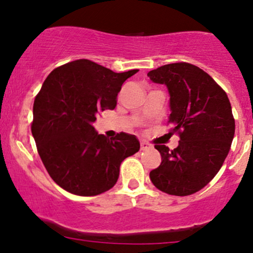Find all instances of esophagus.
<instances>
[{
  "instance_id": "1",
  "label": "esophagus",
  "mask_w": 253,
  "mask_h": 253,
  "mask_svg": "<svg viewBox=\"0 0 253 253\" xmlns=\"http://www.w3.org/2000/svg\"><path fill=\"white\" fill-rule=\"evenodd\" d=\"M150 147H151V146H150L149 144L146 143V141H141V143H140V149L143 150V151H146V150H149Z\"/></svg>"
}]
</instances>
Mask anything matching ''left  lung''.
Listing matches in <instances>:
<instances>
[{"mask_svg": "<svg viewBox=\"0 0 253 253\" xmlns=\"http://www.w3.org/2000/svg\"><path fill=\"white\" fill-rule=\"evenodd\" d=\"M147 76L167 85L169 124L179 134L176 149L156 145L162 163L150 178L170 195H191L214 178L228 155L236 129L231 103L215 81L193 64H168Z\"/></svg>", "mask_w": 253, "mask_h": 253, "instance_id": "1", "label": "left lung"}]
</instances>
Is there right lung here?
I'll return each instance as SVG.
<instances>
[{
	"label": "right lung",
	"mask_w": 253,
	"mask_h": 253,
	"mask_svg": "<svg viewBox=\"0 0 253 253\" xmlns=\"http://www.w3.org/2000/svg\"><path fill=\"white\" fill-rule=\"evenodd\" d=\"M139 70L117 72L88 59L54 69L33 104L32 134L51 178L69 193L95 196L114 187L120 165L140 149L135 135L98 134L92 124L114 109L121 86Z\"/></svg>",
	"instance_id": "1"
}]
</instances>
